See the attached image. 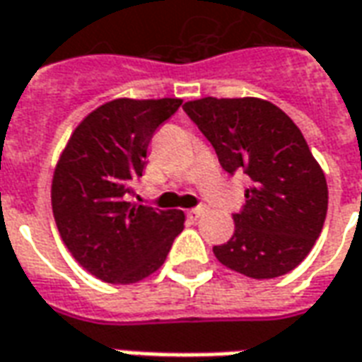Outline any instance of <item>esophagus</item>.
<instances>
[{
    "instance_id": "esophagus-1",
    "label": "esophagus",
    "mask_w": 362,
    "mask_h": 362,
    "mask_svg": "<svg viewBox=\"0 0 362 362\" xmlns=\"http://www.w3.org/2000/svg\"><path fill=\"white\" fill-rule=\"evenodd\" d=\"M206 206H197V209H191L189 210V216L191 218H201L202 214H204V212H206Z\"/></svg>"
}]
</instances>
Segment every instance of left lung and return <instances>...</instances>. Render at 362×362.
<instances>
[{
    "mask_svg": "<svg viewBox=\"0 0 362 362\" xmlns=\"http://www.w3.org/2000/svg\"><path fill=\"white\" fill-rule=\"evenodd\" d=\"M230 175L245 173L235 232L216 259L251 279H275L300 265L322 234L327 183L298 127L263 99L204 97L183 105Z\"/></svg>",
    "mask_w": 362,
    "mask_h": 362,
    "instance_id": "1",
    "label": "left lung"
}]
</instances>
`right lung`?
<instances>
[{
  "label": "right lung",
  "mask_w": 362,
  "mask_h": 362,
  "mask_svg": "<svg viewBox=\"0 0 362 362\" xmlns=\"http://www.w3.org/2000/svg\"><path fill=\"white\" fill-rule=\"evenodd\" d=\"M181 99H117L95 109L64 150L52 179V212L66 247L91 275L142 281L163 265L183 232L181 210L130 202L153 132Z\"/></svg>",
  "instance_id": "right-lung-1"
}]
</instances>
